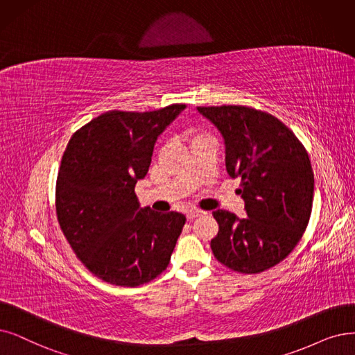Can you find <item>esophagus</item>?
<instances>
[{"label":"esophagus","mask_w":355,"mask_h":355,"mask_svg":"<svg viewBox=\"0 0 355 355\" xmlns=\"http://www.w3.org/2000/svg\"><path fill=\"white\" fill-rule=\"evenodd\" d=\"M202 214H205V212H204V211H200V209L188 211V212H187V218H188L189 221H192V220H195L196 217H200V216H202Z\"/></svg>","instance_id":"34e87169"}]
</instances>
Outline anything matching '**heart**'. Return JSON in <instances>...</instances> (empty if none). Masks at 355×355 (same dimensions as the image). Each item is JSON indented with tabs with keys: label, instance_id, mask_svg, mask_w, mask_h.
Instances as JSON below:
<instances>
[{
	"label": "heart",
	"instance_id": "1",
	"mask_svg": "<svg viewBox=\"0 0 355 355\" xmlns=\"http://www.w3.org/2000/svg\"><path fill=\"white\" fill-rule=\"evenodd\" d=\"M196 137H200V135H196ZM196 137H195V138H196Z\"/></svg>",
	"mask_w": 355,
	"mask_h": 355
}]
</instances>
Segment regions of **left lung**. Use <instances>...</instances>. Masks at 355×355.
I'll use <instances>...</instances> for the list:
<instances>
[{"label": "left lung", "mask_w": 355, "mask_h": 355, "mask_svg": "<svg viewBox=\"0 0 355 355\" xmlns=\"http://www.w3.org/2000/svg\"><path fill=\"white\" fill-rule=\"evenodd\" d=\"M225 144V167L240 178L248 217L217 209L216 259L240 274H259L284 261L309 224L315 178L307 151L271 113L249 106H200Z\"/></svg>", "instance_id": "left-lung-1"}]
</instances>
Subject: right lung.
I'll list each match as a JSON object with an SVG mask.
<instances>
[{
	"label": "right lung",
	"instance_id": "right-lung-1",
	"mask_svg": "<svg viewBox=\"0 0 355 355\" xmlns=\"http://www.w3.org/2000/svg\"><path fill=\"white\" fill-rule=\"evenodd\" d=\"M183 109L105 112L74 132L62 155L60 227L81 263L109 284L143 286L170 262L187 218L139 208L134 189L148 172L155 139Z\"/></svg>",
	"mask_w": 355,
	"mask_h": 355
}]
</instances>
